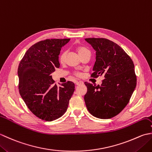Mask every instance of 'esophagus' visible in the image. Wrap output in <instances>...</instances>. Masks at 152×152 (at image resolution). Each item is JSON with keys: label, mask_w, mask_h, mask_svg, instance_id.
I'll return each instance as SVG.
<instances>
[{"label": "esophagus", "mask_w": 152, "mask_h": 152, "mask_svg": "<svg viewBox=\"0 0 152 152\" xmlns=\"http://www.w3.org/2000/svg\"><path fill=\"white\" fill-rule=\"evenodd\" d=\"M75 83H76V85L79 86V85H82V84H83V82L82 81H76V82H75Z\"/></svg>", "instance_id": "esophagus-1"}]
</instances>
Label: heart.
Returning <instances> with one entry per match:
<instances>
[{
	"label": "heart",
	"instance_id": "obj_1",
	"mask_svg": "<svg viewBox=\"0 0 152 152\" xmlns=\"http://www.w3.org/2000/svg\"><path fill=\"white\" fill-rule=\"evenodd\" d=\"M89 50L86 48L85 47H82V46H80L77 48V51H78V53L80 56H81L82 54H83V53L86 52V51H88ZM65 58H66V51H62V52L61 53V54L59 55V60L60 62H63V61L65 60ZM77 75H80L79 73H77L76 74Z\"/></svg>",
	"mask_w": 152,
	"mask_h": 152
}]
</instances>
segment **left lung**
Wrapping results in <instances>:
<instances>
[{
	"instance_id": "8db88e82",
	"label": "left lung",
	"mask_w": 152,
	"mask_h": 152,
	"mask_svg": "<svg viewBox=\"0 0 152 152\" xmlns=\"http://www.w3.org/2000/svg\"><path fill=\"white\" fill-rule=\"evenodd\" d=\"M85 40L96 51V61L91 76L104 77L101 86L85 82L88 88L84 96L86 107L96 118H112L127 106L136 88L134 63L114 42L102 38Z\"/></svg>"
}]
</instances>
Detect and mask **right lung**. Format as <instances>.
<instances>
[{"label": "right lung", "mask_w": 152, "mask_h": 152, "mask_svg": "<svg viewBox=\"0 0 152 152\" xmlns=\"http://www.w3.org/2000/svg\"><path fill=\"white\" fill-rule=\"evenodd\" d=\"M70 41L46 39L33 45L19 63V94L28 108L42 120L51 121L66 112L75 85L68 81L54 84L51 74L59 68L61 48Z\"/></svg>", "instance_id": "right-lung-1"}]
</instances>
